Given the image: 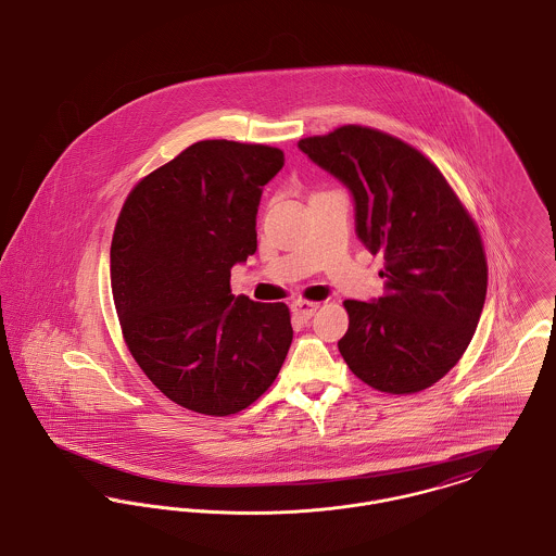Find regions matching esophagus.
<instances>
[{"label": "esophagus", "mask_w": 556, "mask_h": 556, "mask_svg": "<svg viewBox=\"0 0 556 556\" xmlns=\"http://www.w3.org/2000/svg\"><path fill=\"white\" fill-rule=\"evenodd\" d=\"M318 307H320V305L314 303V301H294V303H292V314H294L296 318H301V320H309V318L316 314Z\"/></svg>", "instance_id": "34e87169"}]
</instances>
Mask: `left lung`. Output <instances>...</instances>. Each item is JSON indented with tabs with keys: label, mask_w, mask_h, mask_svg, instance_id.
<instances>
[{
	"label": "left lung",
	"mask_w": 556,
	"mask_h": 556,
	"mask_svg": "<svg viewBox=\"0 0 556 556\" xmlns=\"http://www.w3.org/2000/svg\"><path fill=\"white\" fill-rule=\"evenodd\" d=\"M299 148L350 188L355 232L384 260V294L343 303V359L384 393L435 384L467 351L485 303L488 262L475 219L438 167L395 136L343 125Z\"/></svg>",
	"instance_id": "obj_1"
}]
</instances>
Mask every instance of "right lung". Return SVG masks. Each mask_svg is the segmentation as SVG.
Instances as JSON below:
<instances>
[{"mask_svg": "<svg viewBox=\"0 0 556 556\" xmlns=\"http://www.w3.org/2000/svg\"><path fill=\"white\" fill-rule=\"evenodd\" d=\"M282 165L280 148L203 140L142 177L118 213L111 289L121 332L181 408H249L285 364L289 307L230 289L232 265L257 251V206Z\"/></svg>", "mask_w": 556, "mask_h": 556, "instance_id": "right-lung-1", "label": "right lung"}]
</instances>
